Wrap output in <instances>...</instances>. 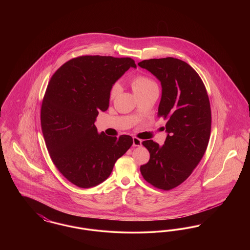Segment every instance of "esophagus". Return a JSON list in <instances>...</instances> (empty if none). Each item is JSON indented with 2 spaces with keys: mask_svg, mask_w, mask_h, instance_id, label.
<instances>
[{
  "mask_svg": "<svg viewBox=\"0 0 250 250\" xmlns=\"http://www.w3.org/2000/svg\"><path fill=\"white\" fill-rule=\"evenodd\" d=\"M133 146L135 147H138V146H142V140L134 137L133 138Z\"/></svg>",
  "mask_w": 250,
  "mask_h": 250,
  "instance_id": "1",
  "label": "esophagus"
}]
</instances>
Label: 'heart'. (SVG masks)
<instances>
[{
	"mask_svg": "<svg viewBox=\"0 0 250 250\" xmlns=\"http://www.w3.org/2000/svg\"><path fill=\"white\" fill-rule=\"evenodd\" d=\"M131 87L133 89V92L136 95H141L143 93L149 92L151 90L157 89V84L150 79L149 77H146L144 75H137L133 77L130 81ZM119 85L114 84L109 91V99L113 100L119 93Z\"/></svg>",
	"mask_w": 250,
	"mask_h": 250,
	"instance_id": "1",
	"label": "heart"
}]
</instances>
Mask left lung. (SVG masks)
<instances>
[{
  "mask_svg": "<svg viewBox=\"0 0 250 250\" xmlns=\"http://www.w3.org/2000/svg\"><path fill=\"white\" fill-rule=\"evenodd\" d=\"M160 81L162 96L158 116L166 120V141L143 145L150 153L141 166L144 180L162 190H170L190 176L204 155L211 134L212 115L206 88L188 63L167 57L138 63Z\"/></svg>",
  "mask_w": 250,
  "mask_h": 250,
  "instance_id": "obj_1",
  "label": "left lung"
}]
</instances>
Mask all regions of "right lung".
I'll list each match as a JSON object with an SVG mask.
<instances>
[{
	"instance_id": "1",
	"label": "right lung",
	"mask_w": 250,
	"mask_h": 250,
	"mask_svg": "<svg viewBox=\"0 0 250 250\" xmlns=\"http://www.w3.org/2000/svg\"><path fill=\"white\" fill-rule=\"evenodd\" d=\"M130 67L131 58L81 56L55 72L41 106V128L48 154L60 172L75 186L93 188L110 175L117 159L133 144L128 135L98 134V111L108 107L112 85Z\"/></svg>"
}]
</instances>
